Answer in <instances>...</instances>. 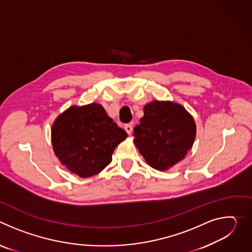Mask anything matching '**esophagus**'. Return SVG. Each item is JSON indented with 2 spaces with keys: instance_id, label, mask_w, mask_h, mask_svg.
I'll list each match as a JSON object with an SVG mask.
<instances>
[{
  "instance_id": "esophagus-1",
  "label": "esophagus",
  "mask_w": 252,
  "mask_h": 252,
  "mask_svg": "<svg viewBox=\"0 0 252 252\" xmlns=\"http://www.w3.org/2000/svg\"><path fill=\"white\" fill-rule=\"evenodd\" d=\"M125 129H126V131L128 134H130L131 131H132V126H131V125H126V126H125Z\"/></svg>"
}]
</instances>
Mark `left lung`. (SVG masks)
I'll return each mask as SVG.
<instances>
[{"label": "left lung", "mask_w": 252, "mask_h": 252, "mask_svg": "<svg viewBox=\"0 0 252 252\" xmlns=\"http://www.w3.org/2000/svg\"><path fill=\"white\" fill-rule=\"evenodd\" d=\"M133 129V142L146 161L167 170L191 150L196 125L185 106L170 100H153L143 107V117Z\"/></svg>", "instance_id": "obj_1"}]
</instances>
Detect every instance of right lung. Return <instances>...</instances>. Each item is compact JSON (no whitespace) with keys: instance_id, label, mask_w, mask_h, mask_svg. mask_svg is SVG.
Returning a JSON list of instances; mask_svg holds the SVG:
<instances>
[{"instance_id":"right-lung-1","label":"right lung","mask_w":252,"mask_h":252,"mask_svg":"<svg viewBox=\"0 0 252 252\" xmlns=\"http://www.w3.org/2000/svg\"><path fill=\"white\" fill-rule=\"evenodd\" d=\"M56 157L71 173L86 178L99 173L112 162L116 148L127 137L125 129L96 102L71 105L52 126Z\"/></svg>"}]
</instances>
